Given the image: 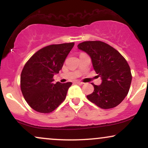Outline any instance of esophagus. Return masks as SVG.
<instances>
[{"label": "esophagus", "instance_id": "34e87169", "mask_svg": "<svg viewBox=\"0 0 148 148\" xmlns=\"http://www.w3.org/2000/svg\"><path fill=\"white\" fill-rule=\"evenodd\" d=\"M76 84H79V85H82V84H84V83L83 82H81V81H76Z\"/></svg>", "mask_w": 148, "mask_h": 148}]
</instances>
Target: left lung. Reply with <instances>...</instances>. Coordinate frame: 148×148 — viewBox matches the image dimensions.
Segmentation results:
<instances>
[{"instance_id":"8db88e82","label":"left lung","mask_w":148,"mask_h":148,"mask_svg":"<svg viewBox=\"0 0 148 148\" xmlns=\"http://www.w3.org/2000/svg\"><path fill=\"white\" fill-rule=\"evenodd\" d=\"M77 47L90 57L93 68L102 81L99 86L92 84L94 92L87 95L88 99L103 109L120 104L128 94L132 79L125 58L101 41L84 42Z\"/></svg>"}]
</instances>
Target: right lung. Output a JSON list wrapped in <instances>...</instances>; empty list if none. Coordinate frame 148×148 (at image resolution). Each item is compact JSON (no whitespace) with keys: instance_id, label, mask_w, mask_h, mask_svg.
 <instances>
[{"instance_id":"right-lung-1","label":"right lung","mask_w":148,"mask_h":148,"mask_svg":"<svg viewBox=\"0 0 148 148\" xmlns=\"http://www.w3.org/2000/svg\"><path fill=\"white\" fill-rule=\"evenodd\" d=\"M74 43L53 45L37 51L23 67L21 90L23 97L33 109L49 113L65 99L72 83L54 84L53 77L58 74Z\"/></svg>"}]
</instances>
